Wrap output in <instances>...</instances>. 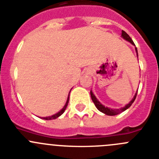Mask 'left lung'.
Segmentation results:
<instances>
[{
  "instance_id": "8db88e82",
  "label": "left lung",
  "mask_w": 159,
  "mask_h": 159,
  "mask_svg": "<svg viewBox=\"0 0 159 159\" xmlns=\"http://www.w3.org/2000/svg\"><path fill=\"white\" fill-rule=\"evenodd\" d=\"M121 38H124L125 40H126L127 41H129V42L131 43L132 44L135 45L134 42H133V40L131 39V38H130V37L129 36L128 34L125 32L124 30L121 31ZM136 48V53H137V48ZM137 56H138V53H137ZM90 95H91L92 100H93V103H94V104H95V106L96 107V108H97L99 111H101L102 113L105 114V115H110V116H114V115H118V114L121 113V112L125 111L126 109H128L129 107H130V106L133 104V103L134 102L135 99H136V95H137V92H136V94H135L134 97L133 98V100H132L131 101H130L129 103H128V104L125 105L124 107H121V108H120V109H111V108H108V107H107L103 106V105L101 104V103L99 102V100L96 99V97L95 96V95L93 94V93L92 92V90L90 91Z\"/></svg>"
}]
</instances>
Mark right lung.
<instances>
[{
  "instance_id": "obj_1",
  "label": "right lung",
  "mask_w": 159,
  "mask_h": 159,
  "mask_svg": "<svg viewBox=\"0 0 159 159\" xmlns=\"http://www.w3.org/2000/svg\"><path fill=\"white\" fill-rule=\"evenodd\" d=\"M68 103H69V96H68V98H67V100H66V104H65V106L63 107V108L61 110V111H59V112H58V113H56V115H52V116H49V117H44V118H43V119H45V120H52V119H56V118H57L58 117H59L61 115H63V112H64L65 110H66V107H67Z\"/></svg>"
}]
</instances>
